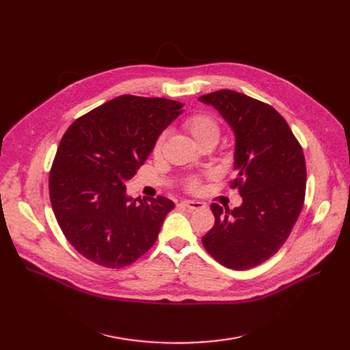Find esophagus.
I'll return each mask as SVG.
<instances>
[{
    "label": "esophagus",
    "instance_id": "esophagus-1",
    "mask_svg": "<svg viewBox=\"0 0 350 350\" xmlns=\"http://www.w3.org/2000/svg\"><path fill=\"white\" fill-rule=\"evenodd\" d=\"M181 206H185L186 208L189 210H197V208H201L204 207L206 204L201 203V201H194V200H183L181 201Z\"/></svg>",
    "mask_w": 350,
    "mask_h": 350
}]
</instances>
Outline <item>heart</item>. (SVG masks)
I'll use <instances>...</instances> for the list:
<instances>
[{
    "label": "heart",
    "mask_w": 350,
    "mask_h": 350,
    "mask_svg": "<svg viewBox=\"0 0 350 350\" xmlns=\"http://www.w3.org/2000/svg\"><path fill=\"white\" fill-rule=\"evenodd\" d=\"M185 127L190 132V135L200 143H203L207 139H218L219 136V126L217 120L204 112H197L190 115L185 120ZM163 136H160L154 144V153H160L161 144H163ZM198 187V180L190 178L189 180V189L196 190Z\"/></svg>",
    "instance_id": "obj_1"
}]
</instances>
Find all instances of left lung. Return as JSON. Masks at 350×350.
I'll return each mask as SVG.
<instances>
[{
	"label": "left lung",
	"mask_w": 350,
	"mask_h": 350,
	"mask_svg": "<svg viewBox=\"0 0 350 350\" xmlns=\"http://www.w3.org/2000/svg\"><path fill=\"white\" fill-rule=\"evenodd\" d=\"M198 100L218 110L232 129L237 176L231 189L243 197L234 210L211 204L215 223L201 241L221 265L250 269L284 245L301 214L306 187L302 147L286 120L264 102L230 89Z\"/></svg>",
	"instance_id": "left-lung-1"
}]
</instances>
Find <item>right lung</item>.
I'll return each mask as SVG.
<instances>
[{
  "label": "right lung",
  "mask_w": 350,
  "mask_h": 350,
  "mask_svg": "<svg viewBox=\"0 0 350 350\" xmlns=\"http://www.w3.org/2000/svg\"><path fill=\"white\" fill-rule=\"evenodd\" d=\"M183 103L122 95L65 132L49 173V197L69 244L106 268L133 264L156 243L172 200L132 198L126 183L152 153Z\"/></svg>",
  "instance_id": "add662e5"
}]
</instances>
